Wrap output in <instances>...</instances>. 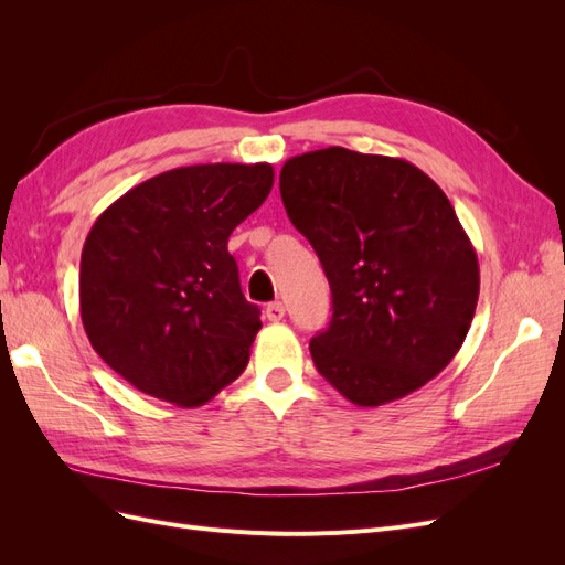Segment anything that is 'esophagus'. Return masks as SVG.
<instances>
[{
  "label": "esophagus",
  "mask_w": 565,
  "mask_h": 565,
  "mask_svg": "<svg viewBox=\"0 0 565 565\" xmlns=\"http://www.w3.org/2000/svg\"><path fill=\"white\" fill-rule=\"evenodd\" d=\"M266 318H268V320H273V322L282 320V318H285V306H282V301H273V303H268V306H266Z\"/></svg>",
  "instance_id": "34e87169"
}]
</instances>
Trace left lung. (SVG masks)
<instances>
[{
	"instance_id": "left-lung-1",
	"label": "left lung",
	"mask_w": 565,
	"mask_h": 565,
	"mask_svg": "<svg viewBox=\"0 0 565 565\" xmlns=\"http://www.w3.org/2000/svg\"><path fill=\"white\" fill-rule=\"evenodd\" d=\"M280 195L332 289L330 328L311 339L322 377L347 401L377 407L448 367L481 273L438 183L407 160L330 146L289 158Z\"/></svg>"
}]
</instances>
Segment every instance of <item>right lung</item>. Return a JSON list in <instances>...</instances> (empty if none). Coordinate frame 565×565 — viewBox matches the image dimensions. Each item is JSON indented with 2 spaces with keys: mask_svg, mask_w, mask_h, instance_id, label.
Returning a JSON list of instances; mask_svg holds the SVG:
<instances>
[{
  "mask_svg": "<svg viewBox=\"0 0 565 565\" xmlns=\"http://www.w3.org/2000/svg\"><path fill=\"white\" fill-rule=\"evenodd\" d=\"M270 188L268 162L177 167L94 221L79 262L82 324L134 388L198 407L241 377L262 311L243 295L228 237Z\"/></svg>",
  "mask_w": 565,
  "mask_h": 565,
  "instance_id": "obj_1",
  "label": "right lung"
}]
</instances>
